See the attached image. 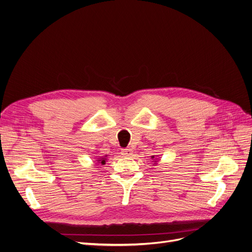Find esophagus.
Returning <instances> with one entry per match:
<instances>
[{
    "instance_id": "1",
    "label": "esophagus",
    "mask_w": 252,
    "mask_h": 252,
    "mask_svg": "<svg viewBox=\"0 0 252 252\" xmlns=\"http://www.w3.org/2000/svg\"><path fill=\"white\" fill-rule=\"evenodd\" d=\"M121 154L123 156H126V157H129V156L132 155V150H131V149H123L121 151Z\"/></svg>"
}]
</instances>
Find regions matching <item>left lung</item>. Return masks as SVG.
<instances>
[{"mask_svg": "<svg viewBox=\"0 0 252 252\" xmlns=\"http://www.w3.org/2000/svg\"><path fill=\"white\" fill-rule=\"evenodd\" d=\"M152 158H153V159H154V156H153V157H152Z\"/></svg>", "mask_w": 252, "mask_h": 252, "instance_id": "left-lung-1", "label": "left lung"}]
</instances>
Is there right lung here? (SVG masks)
Segmentation results:
<instances>
[{
  "label": "right lung",
  "instance_id": "1",
  "mask_svg": "<svg viewBox=\"0 0 252 252\" xmlns=\"http://www.w3.org/2000/svg\"><path fill=\"white\" fill-rule=\"evenodd\" d=\"M105 160H106V159H105V158H101V159H100V160H97V161H98V162H99V163H101V164H102V165H103V164H105Z\"/></svg>",
  "mask_w": 252,
  "mask_h": 252
}]
</instances>
